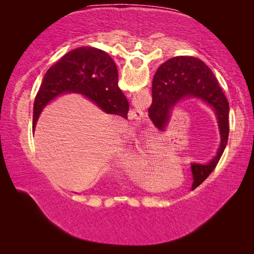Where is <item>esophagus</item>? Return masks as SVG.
Listing matches in <instances>:
<instances>
[{"label":"esophagus","instance_id":"obj_1","mask_svg":"<svg viewBox=\"0 0 254 254\" xmlns=\"http://www.w3.org/2000/svg\"><path fill=\"white\" fill-rule=\"evenodd\" d=\"M143 119V112L140 109H132L130 113H128V120H131V122L134 124H137L141 122V120Z\"/></svg>","mask_w":254,"mask_h":254}]
</instances>
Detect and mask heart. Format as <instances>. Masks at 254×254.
I'll list each match as a JSON object with an SVG mask.
<instances>
[{
  "mask_svg": "<svg viewBox=\"0 0 254 254\" xmlns=\"http://www.w3.org/2000/svg\"><path fill=\"white\" fill-rule=\"evenodd\" d=\"M153 153L148 145L141 141H136L127 153L126 165L128 169L141 171L145 177L151 178L153 175L166 171L167 167L170 165L169 159H159L149 167L148 166L153 162Z\"/></svg>",
  "mask_w": 254,
  "mask_h": 254,
  "instance_id": "obj_1",
  "label": "heart"
}]
</instances>
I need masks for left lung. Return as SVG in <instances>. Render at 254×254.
I'll return each instance as SVG.
<instances>
[{
	"mask_svg": "<svg viewBox=\"0 0 254 254\" xmlns=\"http://www.w3.org/2000/svg\"><path fill=\"white\" fill-rule=\"evenodd\" d=\"M183 98H199L212 107L221 132V145L208 165H191L195 182L208 177L220 161L229 139L230 106L214 72L200 59L179 56L167 60L158 68L152 81V104L149 118L154 127L162 130L169 120L170 110Z\"/></svg>",
	"mask_w": 254,
	"mask_h": 254,
	"instance_id": "8db88e82",
	"label": "left lung"
}]
</instances>
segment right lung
Returning a JSON list of instances; mask_svg holds the SVG:
<instances>
[{"instance_id":"obj_1","label":"right lung","mask_w":254,"mask_h":254,"mask_svg":"<svg viewBox=\"0 0 254 254\" xmlns=\"http://www.w3.org/2000/svg\"><path fill=\"white\" fill-rule=\"evenodd\" d=\"M64 93L83 94L106 113L127 119L128 102L118 86L117 65L101 49H74L47 70L34 100L33 130L42 109Z\"/></svg>"}]
</instances>
